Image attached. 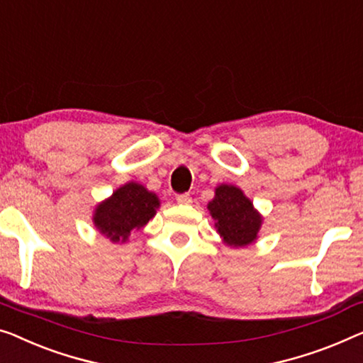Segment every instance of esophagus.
<instances>
[{
  "label": "esophagus",
  "instance_id": "34e87169",
  "mask_svg": "<svg viewBox=\"0 0 363 363\" xmlns=\"http://www.w3.org/2000/svg\"><path fill=\"white\" fill-rule=\"evenodd\" d=\"M177 202H179L181 205H189V203H192V197H191V194H179V196H177Z\"/></svg>",
  "mask_w": 363,
  "mask_h": 363
}]
</instances>
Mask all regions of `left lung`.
I'll return each mask as SVG.
<instances>
[{"label": "left lung", "mask_w": 363, "mask_h": 363, "mask_svg": "<svg viewBox=\"0 0 363 363\" xmlns=\"http://www.w3.org/2000/svg\"><path fill=\"white\" fill-rule=\"evenodd\" d=\"M208 210L226 245L246 246L257 238L262 220L252 208L251 200L238 187L220 186L215 191V199L208 203Z\"/></svg>", "instance_id": "8db88e82"}]
</instances>
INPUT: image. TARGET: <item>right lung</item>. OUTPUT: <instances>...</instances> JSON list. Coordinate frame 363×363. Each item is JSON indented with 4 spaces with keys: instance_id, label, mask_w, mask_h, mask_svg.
Segmentation results:
<instances>
[{
    "instance_id": "obj_1",
    "label": "right lung",
    "mask_w": 363,
    "mask_h": 363,
    "mask_svg": "<svg viewBox=\"0 0 363 363\" xmlns=\"http://www.w3.org/2000/svg\"><path fill=\"white\" fill-rule=\"evenodd\" d=\"M158 207L160 200L155 194L140 184L128 182L97 207L94 223L113 242H123L133 231H138L153 218Z\"/></svg>"
}]
</instances>
